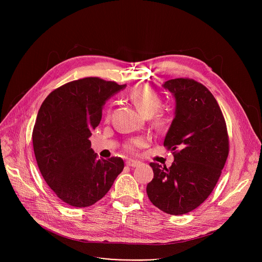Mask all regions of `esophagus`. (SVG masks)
I'll return each mask as SVG.
<instances>
[{
    "label": "esophagus",
    "instance_id": "34e87169",
    "mask_svg": "<svg viewBox=\"0 0 262 262\" xmlns=\"http://www.w3.org/2000/svg\"><path fill=\"white\" fill-rule=\"evenodd\" d=\"M125 164H126V166L132 167V168H135V167H138V166H140V165H141V163H140V162H138V161H134V160H128V161H126V162H125Z\"/></svg>",
    "mask_w": 262,
    "mask_h": 262
}]
</instances>
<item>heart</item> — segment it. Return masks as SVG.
I'll return each mask as SVG.
<instances>
[{"instance_id":"b5f03b06","label":"heart","mask_w":262,"mask_h":262,"mask_svg":"<svg viewBox=\"0 0 262 262\" xmlns=\"http://www.w3.org/2000/svg\"><path fill=\"white\" fill-rule=\"evenodd\" d=\"M128 98L136 105L140 113L149 118L151 117L152 123L159 128L165 127L169 122V116L167 111L162 108L161 95L151 88L139 86L134 88L128 93ZM105 118H110V112H106ZM146 140L142 137L129 140L125 144V149L129 152H136L138 148L144 147Z\"/></svg>"}]
</instances>
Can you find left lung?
Here are the masks:
<instances>
[{"mask_svg": "<svg viewBox=\"0 0 262 262\" xmlns=\"http://www.w3.org/2000/svg\"><path fill=\"white\" fill-rule=\"evenodd\" d=\"M163 86L176 100L164 141L174 162L170 168L150 163L155 176L146 191L155 206L179 215L194 210L211 194L229 155V137L219 103L204 85L179 78Z\"/></svg>", "mask_w": 262, "mask_h": 262, "instance_id": "1", "label": "left lung"}]
</instances>
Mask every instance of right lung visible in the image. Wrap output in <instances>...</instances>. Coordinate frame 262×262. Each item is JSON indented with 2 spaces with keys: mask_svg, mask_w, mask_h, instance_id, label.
I'll return each instance as SVG.
<instances>
[{
  "mask_svg": "<svg viewBox=\"0 0 262 262\" xmlns=\"http://www.w3.org/2000/svg\"><path fill=\"white\" fill-rule=\"evenodd\" d=\"M124 87L96 77L76 80L52 91L38 111L32 134L36 162L50 188L68 205L94 204L124 168L121 158L98 159L89 140L105 100Z\"/></svg>",
  "mask_w": 262,
  "mask_h": 262,
  "instance_id": "add662e5",
  "label": "right lung"
}]
</instances>
